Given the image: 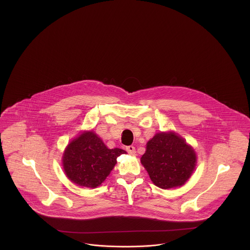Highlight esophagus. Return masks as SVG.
Listing matches in <instances>:
<instances>
[{"instance_id":"1","label":"esophagus","mask_w":250,"mask_h":250,"mask_svg":"<svg viewBox=\"0 0 250 250\" xmlns=\"http://www.w3.org/2000/svg\"><path fill=\"white\" fill-rule=\"evenodd\" d=\"M126 152L129 154V155H135V153H136V149H135V147L134 146H127L126 147Z\"/></svg>"}]
</instances>
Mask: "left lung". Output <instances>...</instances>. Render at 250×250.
I'll return each mask as SVG.
<instances>
[{
    "mask_svg": "<svg viewBox=\"0 0 250 250\" xmlns=\"http://www.w3.org/2000/svg\"><path fill=\"white\" fill-rule=\"evenodd\" d=\"M141 162L156 187H181L190 178L197 156L194 149L174 132L155 134L146 144Z\"/></svg>",
    "mask_w": 250,
    "mask_h": 250,
    "instance_id": "1",
    "label": "left lung"
}]
</instances>
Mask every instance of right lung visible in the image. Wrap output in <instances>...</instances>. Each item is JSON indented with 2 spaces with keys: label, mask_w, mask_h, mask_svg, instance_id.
<instances>
[{
  "label": "right lung",
  "mask_w": 250,
  "mask_h": 250,
  "mask_svg": "<svg viewBox=\"0 0 250 250\" xmlns=\"http://www.w3.org/2000/svg\"><path fill=\"white\" fill-rule=\"evenodd\" d=\"M123 154L126 152L119 148L108 149L94 131H86L65 148L62 166L72 183L95 188L106 180L117 163V157Z\"/></svg>",
  "instance_id": "1"
}]
</instances>
